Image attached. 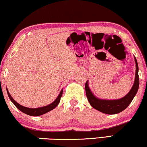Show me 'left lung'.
Masks as SVG:
<instances>
[{
    "label": "left lung",
    "instance_id": "1",
    "mask_svg": "<svg viewBox=\"0 0 147 147\" xmlns=\"http://www.w3.org/2000/svg\"><path fill=\"white\" fill-rule=\"evenodd\" d=\"M135 63H136V73H135L134 84L127 95H125L123 98H121V99L108 100L97 98L96 97L92 94L91 90L89 89L87 81L85 83V91H86V95L90 105L92 106V108L101 112L105 113V114H115L122 112L129 105V104L131 102L133 99H134V96L136 95L139 85V78L138 74L139 67L135 57Z\"/></svg>",
    "mask_w": 147,
    "mask_h": 147
}]
</instances>
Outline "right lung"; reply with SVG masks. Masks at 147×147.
<instances>
[{
  "instance_id": "obj_1",
  "label": "right lung",
  "mask_w": 147,
  "mask_h": 147,
  "mask_svg": "<svg viewBox=\"0 0 147 147\" xmlns=\"http://www.w3.org/2000/svg\"><path fill=\"white\" fill-rule=\"evenodd\" d=\"M6 90H7V93H8L9 98H10V100L13 102V105L16 106V107L18 109H19L21 112H24V114H26L29 115V116H40V115L46 114L47 112L51 111V110H53L54 108H55L56 107H57V105H58V104H59L60 101V98L62 97V93H63V90H62V91H61L60 92L59 95H58L57 98H56V100L54 101L53 103H51V105H49L48 106H46V107H43L38 108H29L23 107V106L19 105V104L17 102H16V101L13 99L12 97L11 96L10 93H9L8 89H6Z\"/></svg>"
}]
</instances>
